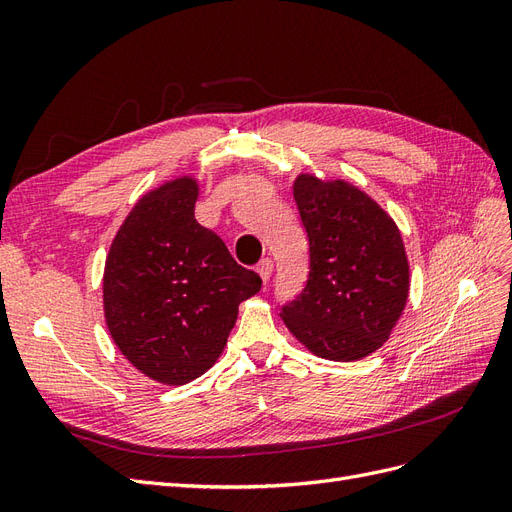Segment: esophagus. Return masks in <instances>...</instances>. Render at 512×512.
Instances as JSON below:
<instances>
[{
    "label": "esophagus",
    "instance_id": "esophagus-1",
    "mask_svg": "<svg viewBox=\"0 0 512 512\" xmlns=\"http://www.w3.org/2000/svg\"><path fill=\"white\" fill-rule=\"evenodd\" d=\"M258 273H260V277H262V282L269 284V282H271V275H273V260H271V258L260 260Z\"/></svg>",
    "mask_w": 512,
    "mask_h": 512
}]
</instances>
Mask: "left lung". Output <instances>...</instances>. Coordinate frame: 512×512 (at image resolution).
<instances>
[{
  "label": "left lung",
  "mask_w": 512,
  "mask_h": 512,
  "mask_svg": "<svg viewBox=\"0 0 512 512\" xmlns=\"http://www.w3.org/2000/svg\"><path fill=\"white\" fill-rule=\"evenodd\" d=\"M292 194L309 239V275L299 297L282 307V320L320 359L359 361L389 339L408 301L399 228L344 179L303 173Z\"/></svg>",
  "instance_id": "8db88e82"
}]
</instances>
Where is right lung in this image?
Returning a JSON list of instances; mask_svg holds the SVG:
<instances>
[{
	"label": "right lung",
	"mask_w": 512,
	"mask_h": 512,
	"mask_svg": "<svg viewBox=\"0 0 512 512\" xmlns=\"http://www.w3.org/2000/svg\"><path fill=\"white\" fill-rule=\"evenodd\" d=\"M198 181L138 198L104 265V318L121 354L151 380L181 386L218 361L239 303L260 290L224 241L194 218Z\"/></svg>",
	"instance_id": "right-lung-1"
}]
</instances>
